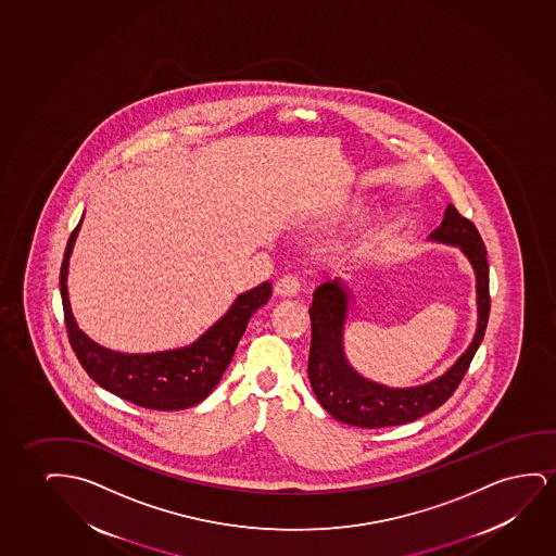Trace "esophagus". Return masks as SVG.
I'll return each mask as SVG.
<instances>
[{
	"instance_id": "obj_1",
	"label": "esophagus",
	"mask_w": 556,
	"mask_h": 556,
	"mask_svg": "<svg viewBox=\"0 0 556 556\" xmlns=\"http://www.w3.org/2000/svg\"><path fill=\"white\" fill-rule=\"evenodd\" d=\"M300 292V281L294 275H282L279 281L275 282V294L282 298L296 296Z\"/></svg>"
}]
</instances>
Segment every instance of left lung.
Masks as SVG:
<instances>
[{
  "label": "left lung",
  "mask_w": 556,
  "mask_h": 556,
  "mask_svg": "<svg viewBox=\"0 0 556 556\" xmlns=\"http://www.w3.org/2000/svg\"><path fill=\"white\" fill-rule=\"evenodd\" d=\"M429 239L459 247L471 262L477 274V334L464 355L457 358L456 365L442 374L441 378L416 388L395 389L381 386L355 372L343 355V323L348 315L350 292L340 279L323 282L313 292L309 307L312 348L307 376L320 406L338 421L368 429L408 424L446 403L454 395L459 381L464 380L465 372L469 370L472 357L486 332L490 315L486 247L479 229L475 228L471 220L457 213L454 205H448L441 226L434 229Z\"/></svg>",
  "instance_id": "1"
}]
</instances>
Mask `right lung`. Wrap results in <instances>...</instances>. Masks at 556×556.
<instances>
[{
  "instance_id": "add662e5",
  "label": "right lung",
  "mask_w": 556,
  "mask_h": 556,
  "mask_svg": "<svg viewBox=\"0 0 556 556\" xmlns=\"http://www.w3.org/2000/svg\"><path fill=\"white\" fill-rule=\"evenodd\" d=\"M79 226L81 222L72 231L64 251L61 296L70 345L85 372L100 388L152 410H184L201 403L211 395L222 374L226 372L252 313L267 304L271 296V282H262L256 289L237 296L229 312L188 348L144 355L106 350L77 328L70 307L66 275Z\"/></svg>"
}]
</instances>
